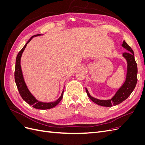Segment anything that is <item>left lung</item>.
Listing matches in <instances>:
<instances>
[{"label":"left lung","instance_id":"1","mask_svg":"<svg viewBox=\"0 0 145 145\" xmlns=\"http://www.w3.org/2000/svg\"><path fill=\"white\" fill-rule=\"evenodd\" d=\"M122 47L127 50L123 53L122 56L126 59L127 62V70L125 82L118 89L113 97L108 100H100L91 96L88 90L85 88L86 92L89 98L95 103L102 106L110 107L112 105H118L128 98L134 89L137 82V66L135 62L134 51L123 40L121 44Z\"/></svg>","mask_w":145,"mask_h":145}]
</instances>
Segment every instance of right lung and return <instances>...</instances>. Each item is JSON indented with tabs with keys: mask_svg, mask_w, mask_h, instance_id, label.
Listing matches in <instances>:
<instances>
[{
	"mask_svg": "<svg viewBox=\"0 0 145 145\" xmlns=\"http://www.w3.org/2000/svg\"><path fill=\"white\" fill-rule=\"evenodd\" d=\"M40 36H42V35L37 34L31 37L29 40L27 42V43H26L25 46L23 47L22 49L20 50V51L19 52L18 54H17V57H16V61L14 78H15V82L16 83L17 89H18L19 94L24 100H25V102L27 103H28L29 105H32L33 107L36 109H51L52 108H54V106H56V105H57L59 104V103L63 98L64 89H63L62 93L61 94V95L60 96L59 98L57 100L54 101V102H40V101H39L32 94V93H31L27 84H26L24 80V77L23 76L22 70V68H21V65H20L22 56L23 52L28 43L34 37Z\"/></svg>",
	"mask_w": 145,
	"mask_h": 145,
	"instance_id": "add662e5",
	"label": "right lung"
}]
</instances>
